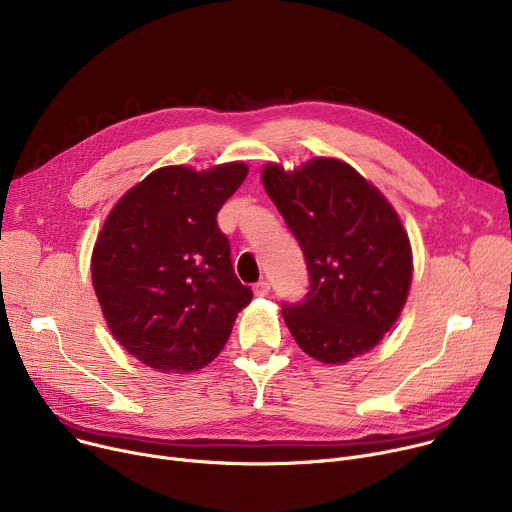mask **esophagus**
<instances>
[{"instance_id": "esophagus-1", "label": "esophagus", "mask_w": 512, "mask_h": 512, "mask_svg": "<svg viewBox=\"0 0 512 512\" xmlns=\"http://www.w3.org/2000/svg\"><path fill=\"white\" fill-rule=\"evenodd\" d=\"M270 293V283L268 281H260L254 285V295L256 297H266Z\"/></svg>"}]
</instances>
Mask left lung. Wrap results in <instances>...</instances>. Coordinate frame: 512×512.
I'll list each match as a JSON object with an SVG mask.
<instances>
[{
    "mask_svg": "<svg viewBox=\"0 0 512 512\" xmlns=\"http://www.w3.org/2000/svg\"><path fill=\"white\" fill-rule=\"evenodd\" d=\"M262 184L309 272L305 297L283 303L293 338L328 365L365 355L396 324L410 291L412 248L398 213L355 168L330 157L293 172L268 164Z\"/></svg>",
    "mask_w": 512,
    "mask_h": 512,
    "instance_id": "1",
    "label": "left lung"
}]
</instances>
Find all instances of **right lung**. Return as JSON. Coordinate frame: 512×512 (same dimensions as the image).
<instances>
[{
    "mask_svg": "<svg viewBox=\"0 0 512 512\" xmlns=\"http://www.w3.org/2000/svg\"><path fill=\"white\" fill-rule=\"evenodd\" d=\"M246 176L242 162L205 172L166 166L110 211L94 246L92 283L112 336L147 367L203 369L252 301L217 225Z\"/></svg>",
    "mask_w": 512,
    "mask_h": 512,
    "instance_id": "1",
    "label": "right lung"
}]
</instances>
